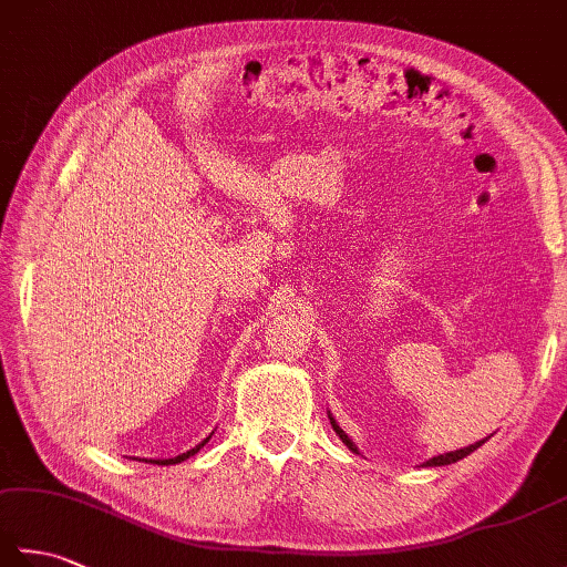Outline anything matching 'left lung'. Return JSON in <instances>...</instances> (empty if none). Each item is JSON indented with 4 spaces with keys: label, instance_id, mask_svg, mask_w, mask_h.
I'll return each instance as SVG.
<instances>
[{
    "label": "left lung",
    "instance_id": "left-lung-1",
    "mask_svg": "<svg viewBox=\"0 0 567 567\" xmlns=\"http://www.w3.org/2000/svg\"><path fill=\"white\" fill-rule=\"evenodd\" d=\"M329 419H331V426H333V431L336 433H339V439L348 445V449H351L353 453H358V449H355V443L351 441V439H348V433L339 426V424H336V419L329 414ZM487 439H483V441H477V443H473V445H467V449H461V451H451V453H443V455H436V457H431V461H426L424 465L426 467H439V465H451V463H457V461H463V457L465 455H470V453H473V451H477L480 449V445H483Z\"/></svg>",
    "mask_w": 567,
    "mask_h": 567
}]
</instances>
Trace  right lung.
Listing matches in <instances>:
<instances>
[{
    "instance_id": "1",
    "label": "right lung",
    "mask_w": 567,
    "mask_h": 567,
    "mask_svg": "<svg viewBox=\"0 0 567 567\" xmlns=\"http://www.w3.org/2000/svg\"><path fill=\"white\" fill-rule=\"evenodd\" d=\"M212 436H207V439H204L199 445H195V449H192V451H187V453H183V455H175V457H165V461H161V457H158V461H151V457H143V463H153V465H175V463H183V461H187V457L189 455H195L199 449H204V443H207Z\"/></svg>"
}]
</instances>
